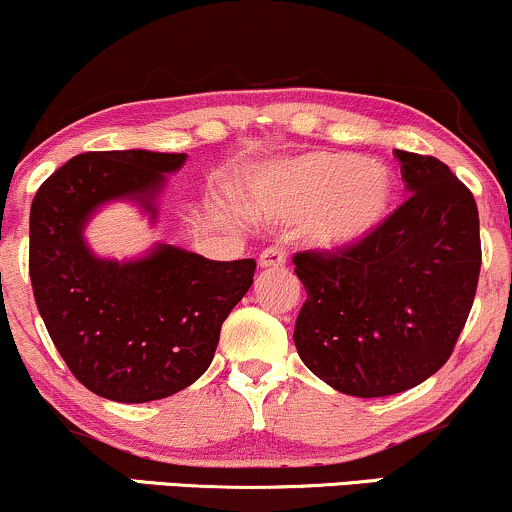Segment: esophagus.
<instances>
[{
    "label": "esophagus",
    "mask_w": 512,
    "mask_h": 512,
    "mask_svg": "<svg viewBox=\"0 0 512 512\" xmlns=\"http://www.w3.org/2000/svg\"><path fill=\"white\" fill-rule=\"evenodd\" d=\"M262 269H284L286 267V250L284 248H267L260 255Z\"/></svg>",
    "instance_id": "obj_1"
}]
</instances>
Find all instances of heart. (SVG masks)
<instances>
[{
	"label": "heart",
	"instance_id": "heart-1",
	"mask_svg": "<svg viewBox=\"0 0 512 512\" xmlns=\"http://www.w3.org/2000/svg\"><path fill=\"white\" fill-rule=\"evenodd\" d=\"M245 197L250 214L269 221L303 219L305 243L344 252L383 231L395 211L397 178L380 161L313 151L257 170Z\"/></svg>",
	"mask_w": 512,
	"mask_h": 512
}]
</instances>
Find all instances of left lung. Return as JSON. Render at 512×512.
<instances>
[{
	"label": "left lung",
	"mask_w": 512,
	"mask_h": 512,
	"mask_svg": "<svg viewBox=\"0 0 512 512\" xmlns=\"http://www.w3.org/2000/svg\"><path fill=\"white\" fill-rule=\"evenodd\" d=\"M409 199L383 231L344 252H298L305 298L298 356L344 395L387 397L445 366L481 267L472 192L433 156L395 151Z\"/></svg>",
	"instance_id": "1"
}]
</instances>
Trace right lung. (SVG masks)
Returning <instances> with one entry per match:
<instances>
[{"label": "right lung", "mask_w": 512, "mask_h": 512, "mask_svg": "<svg viewBox=\"0 0 512 512\" xmlns=\"http://www.w3.org/2000/svg\"><path fill=\"white\" fill-rule=\"evenodd\" d=\"M185 154L91 151L50 175L31 204L38 313L74 378L113 402L142 404L192 385L214 358L221 325L248 293L255 260L216 262L158 243L137 260H108L84 231L110 202L158 216L166 175Z\"/></svg>", "instance_id": "obj_1"}]
</instances>
